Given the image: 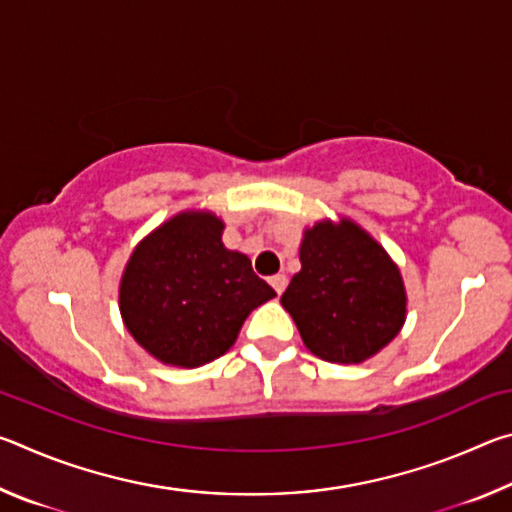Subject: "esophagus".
Returning a JSON list of instances; mask_svg holds the SVG:
<instances>
[{"instance_id":"esophagus-1","label":"esophagus","mask_w":512,"mask_h":512,"mask_svg":"<svg viewBox=\"0 0 512 512\" xmlns=\"http://www.w3.org/2000/svg\"><path fill=\"white\" fill-rule=\"evenodd\" d=\"M268 282H271V287L275 289V293H277V296H282V293H284V289H287V275H282V273H277V275H273V277H271V280H268Z\"/></svg>"}]
</instances>
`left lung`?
Here are the masks:
<instances>
[{
	"label": "left lung",
	"mask_w": 512,
	"mask_h": 512,
	"mask_svg": "<svg viewBox=\"0 0 512 512\" xmlns=\"http://www.w3.org/2000/svg\"><path fill=\"white\" fill-rule=\"evenodd\" d=\"M300 264L280 302L318 359L363 363L400 334L409 305L400 266L357 221L302 230Z\"/></svg>",
	"instance_id": "8db88e82"
}]
</instances>
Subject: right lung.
Returning a JSON list of instances; mask_svg holds the SVG:
<instances>
[{"label":"right lung","instance_id":"obj_1","mask_svg":"<svg viewBox=\"0 0 512 512\" xmlns=\"http://www.w3.org/2000/svg\"><path fill=\"white\" fill-rule=\"evenodd\" d=\"M225 223L210 210H183L133 248L119 280V314L155 361L205 366L235 345L253 309L275 291L248 255L223 246Z\"/></svg>","mask_w":512,"mask_h":512}]
</instances>
